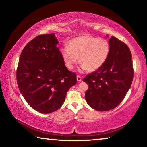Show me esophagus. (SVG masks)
<instances>
[{
	"label": "esophagus",
	"instance_id": "obj_1",
	"mask_svg": "<svg viewBox=\"0 0 147 147\" xmlns=\"http://www.w3.org/2000/svg\"><path fill=\"white\" fill-rule=\"evenodd\" d=\"M76 79H77V81H78V82H81V80H82V78L80 75L76 76Z\"/></svg>",
	"mask_w": 147,
	"mask_h": 147
}]
</instances>
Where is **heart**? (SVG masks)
<instances>
[{
  "mask_svg": "<svg viewBox=\"0 0 147 147\" xmlns=\"http://www.w3.org/2000/svg\"><path fill=\"white\" fill-rule=\"evenodd\" d=\"M110 46L104 39L90 36H82L71 39L69 45L61 49V56L65 65L69 70L79 63L84 71H94L100 68L108 58Z\"/></svg>",
  "mask_w": 147,
  "mask_h": 147,
  "instance_id": "b5f03b06",
  "label": "heart"
}]
</instances>
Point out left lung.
Segmentation results:
<instances>
[{"label":"left lung","mask_w":147,"mask_h":147,"mask_svg":"<svg viewBox=\"0 0 147 147\" xmlns=\"http://www.w3.org/2000/svg\"><path fill=\"white\" fill-rule=\"evenodd\" d=\"M109 43L110 50L105 63L83 80L89 86L85 93L87 103L100 111L110 110L120 104L134 77L131 54L128 47L113 36L109 39Z\"/></svg>","instance_id":"8db88e82"}]
</instances>
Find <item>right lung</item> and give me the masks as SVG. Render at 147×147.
<instances>
[{
  "label": "right lung",
  "mask_w": 147,
  "mask_h": 147,
  "mask_svg": "<svg viewBox=\"0 0 147 147\" xmlns=\"http://www.w3.org/2000/svg\"><path fill=\"white\" fill-rule=\"evenodd\" d=\"M55 34L39 35L24 47L17 70V82L26 102L42 113L56 111L76 84V74L65 65Z\"/></svg>",
  "instance_id": "right-lung-1"
}]
</instances>
